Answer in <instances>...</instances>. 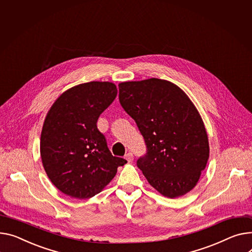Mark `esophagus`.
Returning <instances> with one entry per match:
<instances>
[{
    "label": "esophagus",
    "instance_id": "esophagus-1",
    "mask_svg": "<svg viewBox=\"0 0 252 252\" xmlns=\"http://www.w3.org/2000/svg\"><path fill=\"white\" fill-rule=\"evenodd\" d=\"M125 158L127 160V162H131L133 160V154L131 152H128V153L126 154Z\"/></svg>",
    "mask_w": 252,
    "mask_h": 252
}]
</instances>
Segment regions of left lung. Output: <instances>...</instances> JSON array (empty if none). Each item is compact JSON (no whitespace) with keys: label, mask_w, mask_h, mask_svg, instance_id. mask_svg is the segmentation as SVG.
I'll return each instance as SVG.
<instances>
[{"label":"left lung","mask_w":252,"mask_h":252,"mask_svg":"<svg viewBox=\"0 0 252 252\" xmlns=\"http://www.w3.org/2000/svg\"><path fill=\"white\" fill-rule=\"evenodd\" d=\"M120 102L136 122L146 154L137 161L149 183L160 193L177 197L191 190L209 159L207 131L188 95L161 79L124 82Z\"/></svg>","instance_id":"obj_1"}]
</instances>
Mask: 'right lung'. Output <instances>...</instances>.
I'll return each instance as SVG.
<instances>
[{"label": "right lung", "mask_w": 252, "mask_h": 252, "mask_svg": "<svg viewBox=\"0 0 252 252\" xmlns=\"http://www.w3.org/2000/svg\"><path fill=\"white\" fill-rule=\"evenodd\" d=\"M116 86L89 82L63 93L49 109L40 139L44 170L55 187L75 198L101 191L127 161L111 154L97 121L115 99Z\"/></svg>", "instance_id": "1"}]
</instances>
